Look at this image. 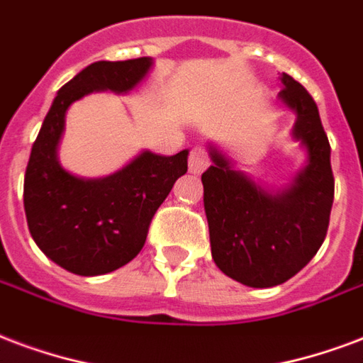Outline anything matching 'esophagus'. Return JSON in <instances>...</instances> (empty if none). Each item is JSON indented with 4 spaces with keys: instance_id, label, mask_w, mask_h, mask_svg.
<instances>
[{
    "instance_id": "obj_1",
    "label": "esophagus",
    "mask_w": 363,
    "mask_h": 363,
    "mask_svg": "<svg viewBox=\"0 0 363 363\" xmlns=\"http://www.w3.org/2000/svg\"><path fill=\"white\" fill-rule=\"evenodd\" d=\"M211 166V157L203 147H195L189 152V172L191 174H203Z\"/></svg>"
}]
</instances>
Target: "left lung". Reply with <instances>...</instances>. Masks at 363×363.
<instances>
[{
    "label": "left lung",
    "mask_w": 363,
    "mask_h": 363,
    "mask_svg": "<svg viewBox=\"0 0 363 363\" xmlns=\"http://www.w3.org/2000/svg\"><path fill=\"white\" fill-rule=\"evenodd\" d=\"M279 99L296 114L293 138L308 162L283 191L269 193L211 145L214 164L203 174L212 258L247 287H274L296 275L320 250L333 206L331 147L312 95L281 74Z\"/></svg>",
    "instance_id": "1"
}]
</instances>
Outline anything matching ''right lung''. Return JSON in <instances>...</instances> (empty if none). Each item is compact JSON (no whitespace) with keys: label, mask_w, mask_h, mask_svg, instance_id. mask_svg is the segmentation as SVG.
Masks as SVG:
<instances>
[{"label":"right lung","mask_w":363,"mask_h":363,"mask_svg":"<svg viewBox=\"0 0 363 363\" xmlns=\"http://www.w3.org/2000/svg\"><path fill=\"white\" fill-rule=\"evenodd\" d=\"M151 67V57L86 67L59 89L32 145L24 174L30 235L43 255L76 275L108 274L140 255L155 212L187 172V149L174 157L143 151L99 179L72 176L57 159L65 114L74 101L107 89L128 94Z\"/></svg>","instance_id":"obj_1"}]
</instances>
